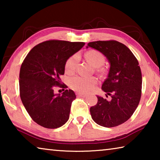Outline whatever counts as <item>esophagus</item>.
<instances>
[{
    "instance_id": "obj_1",
    "label": "esophagus",
    "mask_w": 160,
    "mask_h": 160,
    "mask_svg": "<svg viewBox=\"0 0 160 160\" xmlns=\"http://www.w3.org/2000/svg\"><path fill=\"white\" fill-rule=\"evenodd\" d=\"M78 96L81 97H85L87 96V94H83V93H80V92H78L77 94Z\"/></svg>"
}]
</instances>
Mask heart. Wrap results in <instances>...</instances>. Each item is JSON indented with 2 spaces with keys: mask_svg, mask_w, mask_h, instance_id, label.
<instances>
[{
  "mask_svg": "<svg viewBox=\"0 0 160 160\" xmlns=\"http://www.w3.org/2000/svg\"><path fill=\"white\" fill-rule=\"evenodd\" d=\"M85 56L87 61L94 68L101 67L105 61L103 54L97 50L88 51L85 53ZM78 61H79V56L78 54H75L68 59L65 66V70L67 73H72L75 71ZM96 83L97 80L95 78L75 76L70 80V87L75 90L80 92H88L90 91Z\"/></svg>",
  "mask_w": 160,
  "mask_h": 160,
  "instance_id": "heart-1",
  "label": "heart"
}]
</instances>
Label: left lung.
Instances as JSON below:
<instances>
[{
	"label": "left lung",
	"mask_w": 160,
	"mask_h": 160,
	"mask_svg": "<svg viewBox=\"0 0 160 160\" xmlns=\"http://www.w3.org/2000/svg\"><path fill=\"white\" fill-rule=\"evenodd\" d=\"M88 47L106 56L110 65L102 89L112 99L97 96V104L90 108L92 118L106 128L121 125L131 118L141 97L142 74L138 61L126 46L117 41L90 42Z\"/></svg>",
	"instance_id": "8db88e82"
}]
</instances>
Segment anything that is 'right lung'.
I'll return each mask as SVG.
<instances>
[{
	"mask_svg": "<svg viewBox=\"0 0 160 160\" xmlns=\"http://www.w3.org/2000/svg\"><path fill=\"white\" fill-rule=\"evenodd\" d=\"M84 42L49 40L29 51L20 71V94L24 107L34 122L47 128H57L69 118L72 102L76 98L71 90L55 94L61 85L68 59L82 48Z\"/></svg>",
	"mask_w": 160,
	"mask_h": 160,
	"instance_id": "right-lung-1",
	"label": "right lung"
}]
</instances>
